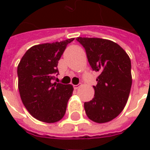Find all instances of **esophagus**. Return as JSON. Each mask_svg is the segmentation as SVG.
I'll return each instance as SVG.
<instances>
[{"mask_svg": "<svg viewBox=\"0 0 150 150\" xmlns=\"http://www.w3.org/2000/svg\"><path fill=\"white\" fill-rule=\"evenodd\" d=\"M79 87H80V86H79V84L74 85V88H75V89H78V88H79Z\"/></svg>", "mask_w": 150, "mask_h": 150, "instance_id": "34e87169", "label": "esophagus"}]
</instances>
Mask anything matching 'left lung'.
Returning <instances> with one entry per match:
<instances>
[{"mask_svg":"<svg viewBox=\"0 0 150 150\" xmlns=\"http://www.w3.org/2000/svg\"><path fill=\"white\" fill-rule=\"evenodd\" d=\"M87 53L89 64L99 72L94 98L84 103L89 119L96 123L109 122L125 108L132 86L131 60L117 43L98 38H76Z\"/></svg>","mask_w":150,"mask_h":150,"instance_id":"1","label":"left lung"}]
</instances>
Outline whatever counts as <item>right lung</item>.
I'll return each mask as SVG.
<instances>
[{"label":"right lung","mask_w":150,"mask_h":150,"mask_svg":"<svg viewBox=\"0 0 150 150\" xmlns=\"http://www.w3.org/2000/svg\"><path fill=\"white\" fill-rule=\"evenodd\" d=\"M75 38L38 44L30 47L18 66V90L21 101L31 116L46 123H54L64 116L71 84L53 83L58 62L67 44Z\"/></svg>","instance_id":"add662e5"}]
</instances>
